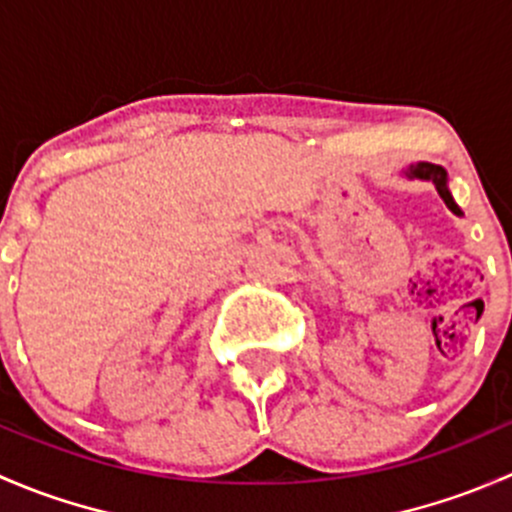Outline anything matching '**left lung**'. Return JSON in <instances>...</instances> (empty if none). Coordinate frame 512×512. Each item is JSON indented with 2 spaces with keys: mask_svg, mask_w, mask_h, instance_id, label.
<instances>
[{
  "mask_svg": "<svg viewBox=\"0 0 512 512\" xmlns=\"http://www.w3.org/2000/svg\"><path fill=\"white\" fill-rule=\"evenodd\" d=\"M409 175H411V178H423V180H428V183L436 185V190H438V195H441V198H443V203H446L448 208L453 210V213L461 215V208H458V205L453 203L451 193H448V185H446V170H443L441 165H433V163H416V165H411V168H409Z\"/></svg>",
  "mask_w": 512,
  "mask_h": 512,
  "instance_id": "left-lung-1",
  "label": "left lung"
}]
</instances>
